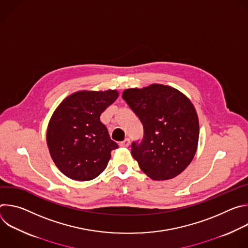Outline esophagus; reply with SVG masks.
Returning a JSON list of instances; mask_svg holds the SVG:
<instances>
[{"label":"esophagus","mask_w":248,"mask_h":248,"mask_svg":"<svg viewBox=\"0 0 248 248\" xmlns=\"http://www.w3.org/2000/svg\"><path fill=\"white\" fill-rule=\"evenodd\" d=\"M130 143V140L128 138H125L124 141H122V142H120V146L122 147H127Z\"/></svg>","instance_id":"esophagus-1"}]
</instances>
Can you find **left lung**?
Here are the masks:
<instances>
[{"mask_svg": "<svg viewBox=\"0 0 248 248\" xmlns=\"http://www.w3.org/2000/svg\"><path fill=\"white\" fill-rule=\"evenodd\" d=\"M123 99L143 125V138L131 143V155L150 179L165 181L183 172L198 144L199 123L190 100L170 86L130 88Z\"/></svg>", "mask_w": 248, "mask_h": 248, "instance_id": "1", "label": "left lung"}]
</instances>
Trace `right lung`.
<instances>
[{
  "instance_id": "obj_1",
  "label": "right lung",
  "mask_w": 248,
  "mask_h": 248,
  "mask_svg": "<svg viewBox=\"0 0 248 248\" xmlns=\"http://www.w3.org/2000/svg\"><path fill=\"white\" fill-rule=\"evenodd\" d=\"M119 96L117 90L78 91L66 97L54 112L47 129V145L58 169L67 178L91 181L107 167L119 145L100 121Z\"/></svg>"
}]
</instances>
